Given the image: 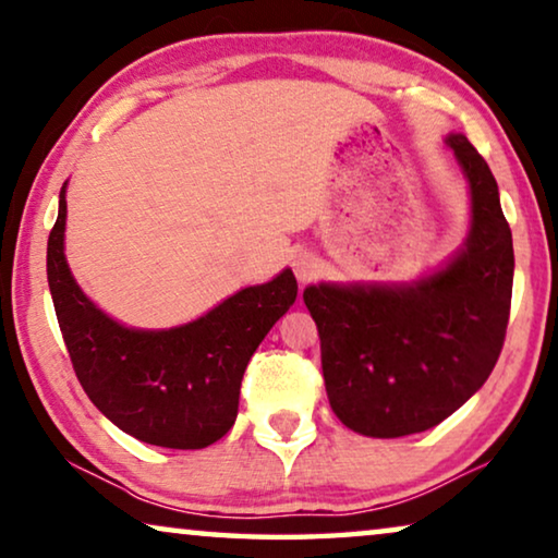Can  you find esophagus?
Returning a JSON list of instances; mask_svg holds the SVG:
<instances>
[{
    "label": "esophagus",
    "mask_w": 558,
    "mask_h": 558,
    "mask_svg": "<svg viewBox=\"0 0 558 558\" xmlns=\"http://www.w3.org/2000/svg\"><path fill=\"white\" fill-rule=\"evenodd\" d=\"M292 266H294V274H296L299 281H310V279L317 277V271H319V262L314 259L310 252H299L294 256Z\"/></svg>",
    "instance_id": "1"
}]
</instances>
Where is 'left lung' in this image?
I'll list each match as a JSON object with an SVG mask.
<instances>
[{"instance_id":"1","label":"left lung","mask_w":558,"mask_h":558,"mask_svg":"<svg viewBox=\"0 0 558 558\" xmlns=\"http://www.w3.org/2000/svg\"><path fill=\"white\" fill-rule=\"evenodd\" d=\"M471 189V231L442 269L413 284H312L322 373L335 415L360 435L402 438L453 415L494 373L513 289V239L498 183L450 133Z\"/></svg>"}]
</instances>
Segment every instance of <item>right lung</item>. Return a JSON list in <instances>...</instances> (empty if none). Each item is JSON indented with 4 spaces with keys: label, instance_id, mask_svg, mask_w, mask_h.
<instances>
[{
    "label": "right lung",
    "instance_id": "right-lung-1",
    "mask_svg": "<svg viewBox=\"0 0 558 558\" xmlns=\"http://www.w3.org/2000/svg\"><path fill=\"white\" fill-rule=\"evenodd\" d=\"M68 201L47 241V281L75 375L100 413L143 442L198 450L223 438L239 413L244 369L296 299L284 269L246 287L204 317L171 329H133L98 310L64 259Z\"/></svg>",
    "mask_w": 558,
    "mask_h": 558
}]
</instances>
